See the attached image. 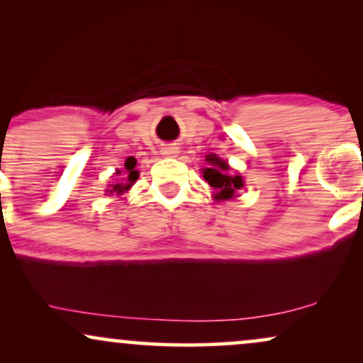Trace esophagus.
Returning <instances> with one entry per match:
<instances>
[{"label":"esophagus","instance_id":"obj_1","mask_svg":"<svg viewBox=\"0 0 363 363\" xmlns=\"http://www.w3.org/2000/svg\"><path fill=\"white\" fill-rule=\"evenodd\" d=\"M162 153H164L165 157H177L179 155V148L177 147H167L162 150Z\"/></svg>","mask_w":363,"mask_h":363}]
</instances>
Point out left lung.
<instances>
[{
    "instance_id": "obj_1",
    "label": "left lung",
    "mask_w": 363,
    "mask_h": 363,
    "mask_svg": "<svg viewBox=\"0 0 363 363\" xmlns=\"http://www.w3.org/2000/svg\"><path fill=\"white\" fill-rule=\"evenodd\" d=\"M208 167L203 169V177L215 189L216 201H225V199L234 198L235 193L244 187V179L239 174L230 172L228 164L216 155H206Z\"/></svg>"
}]
</instances>
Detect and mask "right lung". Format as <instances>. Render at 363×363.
Listing matches in <instances>:
<instances>
[{
	"label": "right lung",
	"mask_w": 363,
	"mask_h": 363,
	"mask_svg": "<svg viewBox=\"0 0 363 363\" xmlns=\"http://www.w3.org/2000/svg\"><path fill=\"white\" fill-rule=\"evenodd\" d=\"M116 174H121V170H118ZM138 170H136V158L135 157H128L126 162H124V174L121 181V184H111V189H107L109 193H116V194H123L124 191H128L129 187L135 184V181L138 179Z\"/></svg>",
	"instance_id": "1"
}]
</instances>
